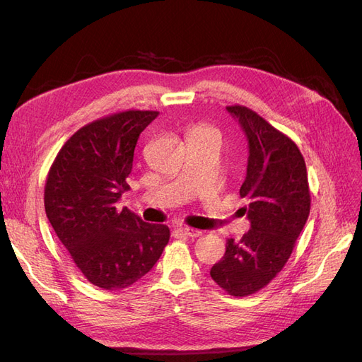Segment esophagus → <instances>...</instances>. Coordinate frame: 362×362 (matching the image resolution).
Here are the masks:
<instances>
[{
    "instance_id": "esophagus-1",
    "label": "esophagus",
    "mask_w": 362,
    "mask_h": 362,
    "mask_svg": "<svg viewBox=\"0 0 362 362\" xmlns=\"http://www.w3.org/2000/svg\"><path fill=\"white\" fill-rule=\"evenodd\" d=\"M177 231H178L181 235L190 237V238H196V237H199V235L202 234V231H199V229H193V228H178Z\"/></svg>"
}]
</instances>
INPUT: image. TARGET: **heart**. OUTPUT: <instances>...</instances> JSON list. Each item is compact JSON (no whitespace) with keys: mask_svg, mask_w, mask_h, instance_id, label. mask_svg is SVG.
Masks as SVG:
<instances>
[{"mask_svg":"<svg viewBox=\"0 0 362 362\" xmlns=\"http://www.w3.org/2000/svg\"><path fill=\"white\" fill-rule=\"evenodd\" d=\"M193 131H199V133H213V134H217L216 129H213V128H210V127H205V125L196 127Z\"/></svg>","mask_w":362,"mask_h":362,"instance_id":"heart-1","label":"heart"}]
</instances>
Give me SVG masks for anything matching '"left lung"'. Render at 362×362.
<instances>
[{
	"mask_svg": "<svg viewBox=\"0 0 362 362\" xmlns=\"http://www.w3.org/2000/svg\"><path fill=\"white\" fill-rule=\"evenodd\" d=\"M226 110L238 120L249 145L240 196L249 201L245 211L250 229L240 242L228 240L210 275L228 294L243 298L264 288L286 266L310 216L311 196L298 145L247 107Z\"/></svg>",
	"mask_w": 362,
	"mask_h": 362,
	"instance_id": "1",
	"label": "left lung"
}]
</instances>
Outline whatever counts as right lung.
I'll return each instance as SVG.
<instances>
[{
    "mask_svg": "<svg viewBox=\"0 0 362 362\" xmlns=\"http://www.w3.org/2000/svg\"><path fill=\"white\" fill-rule=\"evenodd\" d=\"M158 112L127 110L84 125L48 172L45 211L86 279L104 290L133 286L156 266L170 231L117 202L129 189L134 148Z\"/></svg>",
    "mask_w": 362,
    "mask_h": 362,
    "instance_id": "add662e5",
    "label": "right lung"
}]
</instances>
